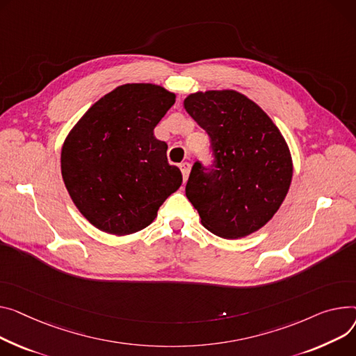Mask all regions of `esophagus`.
I'll return each mask as SVG.
<instances>
[{"label": "esophagus", "mask_w": 356, "mask_h": 356, "mask_svg": "<svg viewBox=\"0 0 356 356\" xmlns=\"http://www.w3.org/2000/svg\"><path fill=\"white\" fill-rule=\"evenodd\" d=\"M180 170L183 173V180L186 181L188 179V173H191V163H181L180 164Z\"/></svg>", "instance_id": "34e87169"}]
</instances>
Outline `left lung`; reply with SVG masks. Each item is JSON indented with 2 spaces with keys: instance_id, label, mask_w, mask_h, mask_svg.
I'll return each instance as SVG.
<instances>
[{
  "instance_id": "8db88e82",
  "label": "left lung",
  "mask_w": 356,
  "mask_h": 356,
  "mask_svg": "<svg viewBox=\"0 0 356 356\" xmlns=\"http://www.w3.org/2000/svg\"><path fill=\"white\" fill-rule=\"evenodd\" d=\"M184 108L209 134L213 164L196 161L186 196L202 225L223 239L264 227L285 200L293 165L289 147L270 117L234 90L197 91Z\"/></svg>"
}]
</instances>
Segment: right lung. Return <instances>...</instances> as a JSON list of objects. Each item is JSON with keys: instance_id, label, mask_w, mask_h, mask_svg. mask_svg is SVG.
<instances>
[{"instance_id": "right-lung-1", "label": "right lung", "mask_w": 356, "mask_h": 356, "mask_svg": "<svg viewBox=\"0 0 356 356\" xmlns=\"http://www.w3.org/2000/svg\"><path fill=\"white\" fill-rule=\"evenodd\" d=\"M161 86L114 88L77 122L61 149V175L71 200L97 229L117 236L147 227L181 186L154 127L175 104Z\"/></svg>"}]
</instances>
